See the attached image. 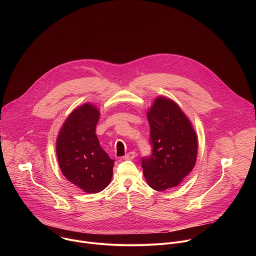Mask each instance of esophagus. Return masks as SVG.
<instances>
[{
  "mask_svg": "<svg viewBox=\"0 0 256 256\" xmlns=\"http://www.w3.org/2000/svg\"><path fill=\"white\" fill-rule=\"evenodd\" d=\"M136 152H134V151H130V152H128V153H126V156L124 157V159H126V160H132L134 157H136Z\"/></svg>",
  "mask_w": 256,
  "mask_h": 256,
  "instance_id": "1",
  "label": "esophagus"
}]
</instances>
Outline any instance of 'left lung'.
I'll return each mask as SVG.
<instances>
[{
  "label": "left lung",
  "instance_id": "left-lung-1",
  "mask_svg": "<svg viewBox=\"0 0 256 256\" xmlns=\"http://www.w3.org/2000/svg\"><path fill=\"white\" fill-rule=\"evenodd\" d=\"M152 152L142 158L149 186L162 192L177 186L194 168L198 138L188 118L170 99L159 97L148 112Z\"/></svg>",
  "mask_w": 256,
  "mask_h": 256
}]
</instances>
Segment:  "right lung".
I'll use <instances>...</instances> for the list:
<instances>
[{
  "label": "right lung",
  "mask_w": 256,
  "mask_h": 256,
  "mask_svg": "<svg viewBox=\"0 0 256 256\" xmlns=\"http://www.w3.org/2000/svg\"><path fill=\"white\" fill-rule=\"evenodd\" d=\"M99 116L94 106L88 103L80 106L68 116L56 140L62 174L88 194H97L108 186L114 165L96 136Z\"/></svg>",
  "instance_id": "right-lung-1"
}]
</instances>
